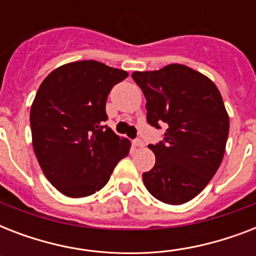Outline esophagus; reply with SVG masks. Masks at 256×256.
<instances>
[{
  "mask_svg": "<svg viewBox=\"0 0 256 256\" xmlns=\"http://www.w3.org/2000/svg\"><path fill=\"white\" fill-rule=\"evenodd\" d=\"M132 144H134V148H144V140H140V138H136V140H132Z\"/></svg>",
  "mask_w": 256,
  "mask_h": 256,
  "instance_id": "obj_1",
  "label": "esophagus"
}]
</instances>
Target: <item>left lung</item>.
Returning <instances> with one entry per match:
<instances>
[{
  "instance_id": "left-lung-1",
  "label": "left lung",
  "mask_w": 256,
  "mask_h": 256,
  "mask_svg": "<svg viewBox=\"0 0 256 256\" xmlns=\"http://www.w3.org/2000/svg\"><path fill=\"white\" fill-rule=\"evenodd\" d=\"M132 80L146 98V120L166 132L148 144L156 164L142 178L148 192L168 204L196 196L223 160L230 120L214 82L184 65L156 72H134Z\"/></svg>"
}]
</instances>
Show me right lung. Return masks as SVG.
<instances>
[{
	"label": "right lung",
	"mask_w": 256,
	"mask_h": 256,
	"mask_svg": "<svg viewBox=\"0 0 256 256\" xmlns=\"http://www.w3.org/2000/svg\"><path fill=\"white\" fill-rule=\"evenodd\" d=\"M124 70L98 61L72 62L48 76L30 108L33 148L58 191L82 198L100 191L130 152V142L108 124L106 100Z\"/></svg>",
	"instance_id": "add662e5"
}]
</instances>
